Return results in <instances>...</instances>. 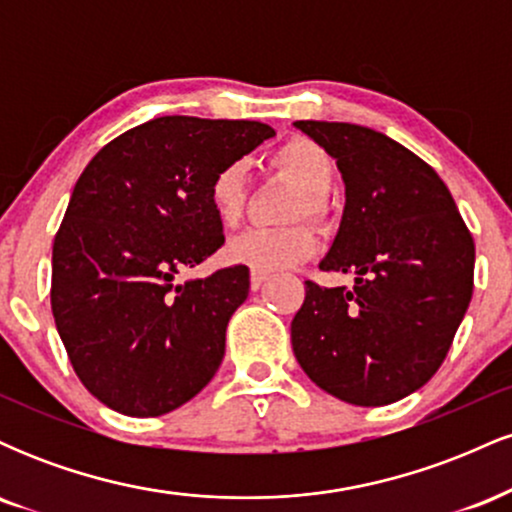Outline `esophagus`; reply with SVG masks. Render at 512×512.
Returning <instances> with one entry per match:
<instances>
[{
    "mask_svg": "<svg viewBox=\"0 0 512 512\" xmlns=\"http://www.w3.org/2000/svg\"><path fill=\"white\" fill-rule=\"evenodd\" d=\"M267 279H269L267 274H262V272H252V274H250V289H252V291L262 289V284H264V281H267Z\"/></svg>",
    "mask_w": 512,
    "mask_h": 512,
    "instance_id": "obj_1",
    "label": "esophagus"
}]
</instances>
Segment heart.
Listing matches in <instances>:
<instances>
[{"label": "heart", "mask_w": 512, "mask_h": 512, "mask_svg": "<svg viewBox=\"0 0 512 512\" xmlns=\"http://www.w3.org/2000/svg\"><path fill=\"white\" fill-rule=\"evenodd\" d=\"M272 166L289 175L303 190V199L296 204V216L325 214V195L337 180V163L310 139H291L272 154ZM248 202V175L243 163H228L209 182V204L223 226H238ZM315 252V236L310 228H250L228 240L223 257L231 264L248 267L252 272H279L296 267Z\"/></svg>", "instance_id": "b5f03b06"}]
</instances>
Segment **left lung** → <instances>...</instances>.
Returning <instances> with one entry per match:
<instances>
[{
  "label": "left lung",
  "mask_w": 512,
  "mask_h": 512,
  "mask_svg": "<svg viewBox=\"0 0 512 512\" xmlns=\"http://www.w3.org/2000/svg\"><path fill=\"white\" fill-rule=\"evenodd\" d=\"M293 127L337 161L346 187L325 272L291 322L296 361L332 397L383 407L424 387L448 354L474 289V240L438 173L395 139L349 122Z\"/></svg>",
  "instance_id": "obj_1"
}]
</instances>
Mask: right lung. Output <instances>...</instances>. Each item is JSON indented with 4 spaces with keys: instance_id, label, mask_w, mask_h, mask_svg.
<instances>
[{
    "instance_id": "add662e5",
    "label": "right lung",
    "mask_w": 512,
    "mask_h": 512,
    "mask_svg": "<svg viewBox=\"0 0 512 512\" xmlns=\"http://www.w3.org/2000/svg\"><path fill=\"white\" fill-rule=\"evenodd\" d=\"M274 129L166 115L105 144L52 245V315L79 380L120 414L161 416L214 378L248 267L175 281L223 245L209 182Z\"/></svg>"
}]
</instances>
